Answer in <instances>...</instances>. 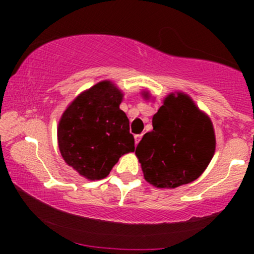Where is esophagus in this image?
<instances>
[{"mask_svg":"<svg viewBox=\"0 0 254 254\" xmlns=\"http://www.w3.org/2000/svg\"><path fill=\"white\" fill-rule=\"evenodd\" d=\"M141 138H142V135H136L135 136V143H136V145L138 144V142L141 141Z\"/></svg>","mask_w":254,"mask_h":254,"instance_id":"34e87169","label":"esophagus"}]
</instances>
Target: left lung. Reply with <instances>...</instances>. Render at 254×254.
<instances>
[{"instance_id":"obj_1","label":"left lung","mask_w":254,"mask_h":254,"mask_svg":"<svg viewBox=\"0 0 254 254\" xmlns=\"http://www.w3.org/2000/svg\"><path fill=\"white\" fill-rule=\"evenodd\" d=\"M149 99V93H142ZM216 148L211 119L190 95L170 93L153 117V130L136 148L144 179L157 189H176L196 180Z\"/></svg>"}]
</instances>
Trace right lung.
<instances>
[{"instance_id":"add662e5","label":"right lung","mask_w":254,"mask_h":254,"mask_svg":"<svg viewBox=\"0 0 254 254\" xmlns=\"http://www.w3.org/2000/svg\"><path fill=\"white\" fill-rule=\"evenodd\" d=\"M123 97L112 81H101L78 94L60 119L61 155L86 179H104L119 157L135 151L129 119L119 109Z\"/></svg>"}]
</instances>
